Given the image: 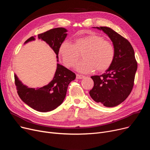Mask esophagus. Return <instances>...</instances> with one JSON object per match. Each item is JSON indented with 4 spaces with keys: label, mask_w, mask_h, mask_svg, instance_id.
<instances>
[{
    "label": "esophagus",
    "mask_w": 150,
    "mask_h": 150,
    "mask_svg": "<svg viewBox=\"0 0 150 150\" xmlns=\"http://www.w3.org/2000/svg\"><path fill=\"white\" fill-rule=\"evenodd\" d=\"M76 79H83V78H84V76L81 75H79V74H76Z\"/></svg>",
    "instance_id": "34e87169"
}]
</instances>
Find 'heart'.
Wrapping results in <instances>:
<instances>
[{"label": "heart", "mask_w": 150, "mask_h": 150, "mask_svg": "<svg viewBox=\"0 0 150 150\" xmlns=\"http://www.w3.org/2000/svg\"><path fill=\"white\" fill-rule=\"evenodd\" d=\"M83 54V60L78 62L75 69L81 73H89L95 70H107L114 61L115 49L113 45L97 35H90L77 38L75 44L70 41L63 42L59 49L62 62L67 67H72Z\"/></svg>", "instance_id": "b5f03b06"}]
</instances>
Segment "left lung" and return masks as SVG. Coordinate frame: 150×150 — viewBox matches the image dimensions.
<instances>
[{"label": "left lung", "mask_w": 150, "mask_h": 150, "mask_svg": "<svg viewBox=\"0 0 150 150\" xmlns=\"http://www.w3.org/2000/svg\"><path fill=\"white\" fill-rule=\"evenodd\" d=\"M92 28L102 30L110 38L115 49V57L104 74L91 76L94 85L89 95L97 103L114 107L127 99L132 89L137 69L134 51L127 39L112 28Z\"/></svg>", "instance_id": "8db88e82"}]
</instances>
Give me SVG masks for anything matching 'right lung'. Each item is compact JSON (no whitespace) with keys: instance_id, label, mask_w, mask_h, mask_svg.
I'll return each instance as SVG.
<instances>
[{"instance_id":"add662e5","label":"right lung","mask_w":150,"mask_h":150,"mask_svg":"<svg viewBox=\"0 0 150 150\" xmlns=\"http://www.w3.org/2000/svg\"><path fill=\"white\" fill-rule=\"evenodd\" d=\"M67 29L59 27L38 35V39L45 41L56 54L57 62L59 61V47L67 37ZM35 39V36L31 37L24 44ZM75 78L76 75L74 72L59 63H57L52 80L41 88H29L23 84L14 74L15 84L21 99L31 108L42 112L51 111L62 104L66 96L68 85Z\"/></svg>"}]
</instances>
